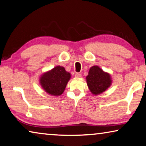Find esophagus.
Instances as JSON below:
<instances>
[{"label":"esophagus","mask_w":146,"mask_h":146,"mask_svg":"<svg viewBox=\"0 0 146 146\" xmlns=\"http://www.w3.org/2000/svg\"><path fill=\"white\" fill-rule=\"evenodd\" d=\"M75 77H77V78H80V77H81V74L79 73H76L75 74Z\"/></svg>","instance_id":"esophagus-1"}]
</instances>
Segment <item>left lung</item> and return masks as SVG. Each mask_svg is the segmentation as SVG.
<instances>
[{
    "label": "left lung",
    "instance_id": "1",
    "mask_svg": "<svg viewBox=\"0 0 146 146\" xmlns=\"http://www.w3.org/2000/svg\"><path fill=\"white\" fill-rule=\"evenodd\" d=\"M86 79L89 90L94 95L105 92L112 82L110 74L104 72L97 66L90 67Z\"/></svg>",
    "mask_w": 146,
    "mask_h": 146
}]
</instances>
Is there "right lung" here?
I'll return each mask as SVG.
<instances>
[{
  "label": "right lung",
  "instance_id": "add662e5",
  "mask_svg": "<svg viewBox=\"0 0 146 146\" xmlns=\"http://www.w3.org/2000/svg\"><path fill=\"white\" fill-rule=\"evenodd\" d=\"M70 78L71 74L64 67L58 66L43 73L40 77V84L48 94L58 96L64 92Z\"/></svg>",
  "mask_w": 146,
  "mask_h": 146
}]
</instances>
